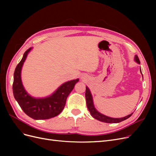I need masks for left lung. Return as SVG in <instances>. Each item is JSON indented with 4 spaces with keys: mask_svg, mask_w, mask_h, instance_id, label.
Segmentation results:
<instances>
[{
    "mask_svg": "<svg viewBox=\"0 0 156 156\" xmlns=\"http://www.w3.org/2000/svg\"><path fill=\"white\" fill-rule=\"evenodd\" d=\"M135 61L136 62H137L138 64H140V60L139 59V57L137 55L135 56ZM140 69V73H142V72H141V69ZM85 97H86V101H87V108L89 111V112H90V115L92 116L94 119L100 120L103 122H106V123H119L120 122L124 121L126 119L129 118L133 113L131 114L127 115L125 117H122V118H119V119H115V118H111V117H108L107 116H105L104 115L101 114L100 112H98L96 108L94 107V102H93V98L92 94L90 91L89 88L88 87H86V92H85Z\"/></svg>",
    "mask_w": 156,
    "mask_h": 156,
    "instance_id": "obj_1",
    "label": "left lung"
}]
</instances>
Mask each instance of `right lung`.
Returning a JSON list of instances; mask_svg holds the SVG:
<instances>
[{
    "label": "right lung",
    "mask_w": 156,
    "mask_h": 156,
    "mask_svg": "<svg viewBox=\"0 0 156 156\" xmlns=\"http://www.w3.org/2000/svg\"><path fill=\"white\" fill-rule=\"evenodd\" d=\"M32 48L25 51L20 62L14 72L13 93L14 98L26 115L34 120L49 119L62 111L66 99L72 91L79 79L63 83L51 96L44 98H35L30 96L23 87L21 81V69L28 53Z\"/></svg>",
    "instance_id": "1"
}]
</instances>
